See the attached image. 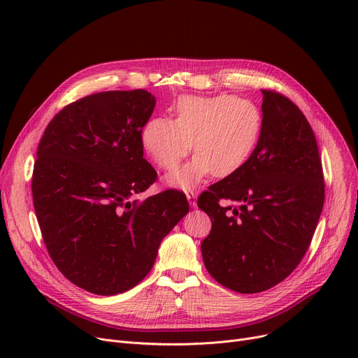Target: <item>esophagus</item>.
<instances>
[{
  "label": "esophagus",
  "instance_id": "obj_1",
  "mask_svg": "<svg viewBox=\"0 0 358 358\" xmlns=\"http://www.w3.org/2000/svg\"><path fill=\"white\" fill-rule=\"evenodd\" d=\"M185 196H187V200H189L192 208H196V206H197V196H196V193L194 192H187Z\"/></svg>",
  "mask_w": 358,
  "mask_h": 358
}]
</instances>
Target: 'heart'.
Segmentation results:
<instances>
[{"instance_id": "obj_1", "label": "heart", "mask_w": 358, "mask_h": 358, "mask_svg": "<svg viewBox=\"0 0 358 358\" xmlns=\"http://www.w3.org/2000/svg\"><path fill=\"white\" fill-rule=\"evenodd\" d=\"M174 120H148L141 141L149 158L162 169L176 168L194 149L197 154L190 162L166 176L168 185L184 190L210 174L227 178L238 173L255 152L264 126L252 100L231 94L184 96L174 106Z\"/></svg>"}]
</instances>
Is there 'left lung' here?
<instances>
[{"instance_id":"1","label":"left lung","mask_w":358,"mask_h":358,"mask_svg":"<svg viewBox=\"0 0 358 358\" xmlns=\"http://www.w3.org/2000/svg\"><path fill=\"white\" fill-rule=\"evenodd\" d=\"M261 92L264 126L255 152L197 199L212 220L201 241L204 266L238 293L268 290L299 266L325 200L322 161L308 119L283 94Z\"/></svg>"}]
</instances>
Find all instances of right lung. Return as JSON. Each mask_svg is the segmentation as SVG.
Masks as SVG:
<instances>
[{
	"label": "right lung",
	"mask_w": 358,
	"mask_h": 358,
	"mask_svg": "<svg viewBox=\"0 0 358 358\" xmlns=\"http://www.w3.org/2000/svg\"><path fill=\"white\" fill-rule=\"evenodd\" d=\"M154 107L146 90L90 94L55 115L37 146L31 194L43 242L58 270L90 293L135 287L189 212L173 189L134 199L158 178L141 141Z\"/></svg>",
	"instance_id": "1"
}]
</instances>
